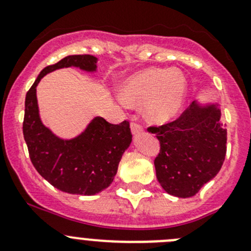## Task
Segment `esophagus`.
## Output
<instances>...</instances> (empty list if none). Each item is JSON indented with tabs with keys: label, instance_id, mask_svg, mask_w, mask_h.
<instances>
[{
	"label": "esophagus",
	"instance_id": "34e87169",
	"mask_svg": "<svg viewBox=\"0 0 251 251\" xmlns=\"http://www.w3.org/2000/svg\"><path fill=\"white\" fill-rule=\"evenodd\" d=\"M131 132H132V135L137 136L143 132V128H142V126L138 125V124L131 123Z\"/></svg>",
	"mask_w": 251,
	"mask_h": 251
}]
</instances>
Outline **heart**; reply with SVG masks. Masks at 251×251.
Wrapping results in <instances>:
<instances>
[{
    "mask_svg": "<svg viewBox=\"0 0 251 251\" xmlns=\"http://www.w3.org/2000/svg\"><path fill=\"white\" fill-rule=\"evenodd\" d=\"M188 81L178 68H148L126 78L119 102L125 107L143 104V115L153 124L177 118L186 103Z\"/></svg>",
    "mask_w": 251,
    "mask_h": 251,
    "instance_id": "obj_1",
    "label": "heart"
}]
</instances>
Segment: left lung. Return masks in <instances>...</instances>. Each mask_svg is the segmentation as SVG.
I'll return each mask as SVG.
<instances>
[{
	"instance_id": "8db88e82",
	"label": "left lung",
	"mask_w": 251,
	"mask_h": 251,
	"mask_svg": "<svg viewBox=\"0 0 251 251\" xmlns=\"http://www.w3.org/2000/svg\"><path fill=\"white\" fill-rule=\"evenodd\" d=\"M220 119L219 104L197 100L177 120L148 128L160 142L154 165L166 193L191 198L219 174L227 144V130Z\"/></svg>"
}]
</instances>
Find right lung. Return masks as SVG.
<instances>
[{
	"mask_svg": "<svg viewBox=\"0 0 251 251\" xmlns=\"http://www.w3.org/2000/svg\"><path fill=\"white\" fill-rule=\"evenodd\" d=\"M97 62L95 55H68L45 68L25 97L23 133L32 165L53 187L69 194L95 196L110 186L132 142L130 125L127 121L113 125L95 116L75 137H59L42 123L36 87L45 75L63 68L97 73Z\"/></svg>",
	"mask_w": 251,
	"mask_h": 251,
	"instance_id": "right-lung-1",
	"label": "right lung"
}]
</instances>
